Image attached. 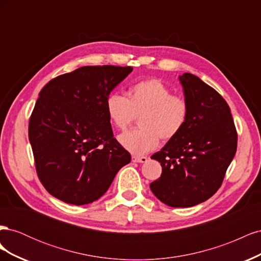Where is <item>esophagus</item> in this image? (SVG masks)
<instances>
[{
  "label": "esophagus",
  "instance_id": "obj_1",
  "mask_svg": "<svg viewBox=\"0 0 261 261\" xmlns=\"http://www.w3.org/2000/svg\"><path fill=\"white\" fill-rule=\"evenodd\" d=\"M132 161L133 162H137V163H145L148 161V159L146 156H136V155H133L132 156Z\"/></svg>",
  "mask_w": 261,
  "mask_h": 261
}]
</instances>
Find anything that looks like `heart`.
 I'll use <instances>...</instances> for the list:
<instances>
[{"instance_id": "obj_1", "label": "heart", "mask_w": 261, "mask_h": 261, "mask_svg": "<svg viewBox=\"0 0 261 261\" xmlns=\"http://www.w3.org/2000/svg\"><path fill=\"white\" fill-rule=\"evenodd\" d=\"M110 121L116 128L125 130L139 117L141 128L124 133L118 137L121 145L136 155L154 150L159 138H175L188 118L186 100L173 94L169 87L156 78H150L133 85L128 99L118 92L110 93L106 101Z\"/></svg>"}]
</instances>
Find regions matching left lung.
Here are the masks:
<instances>
[{"mask_svg":"<svg viewBox=\"0 0 261 261\" xmlns=\"http://www.w3.org/2000/svg\"><path fill=\"white\" fill-rule=\"evenodd\" d=\"M188 105V118L178 135L151 155L162 174L150 184L158 199L170 207L188 208L206 201L222 184L238 147L231 110L199 77L178 76Z\"/></svg>","mask_w":261,"mask_h":261,"instance_id":"obj_1","label":"left lung"}]
</instances>
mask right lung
<instances>
[{"instance_id":"obj_1","label":"right lung","mask_w":261,"mask_h":261,"mask_svg":"<svg viewBox=\"0 0 261 261\" xmlns=\"http://www.w3.org/2000/svg\"><path fill=\"white\" fill-rule=\"evenodd\" d=\"M132 70L84 66L54 78L39 93L29 141L39 179L55 198L76 206L96 201L130 162L113 137L106 101Z\"/></svg>"}]
</instances>
